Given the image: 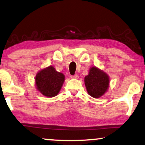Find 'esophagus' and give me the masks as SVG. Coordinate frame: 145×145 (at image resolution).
<instances>
[{
	"label": "esophagus",
	"instance_id": "esophagus-1",
	"mask_svg": "<svg viewBox=\"0 0 145 145\" xmlns=\"http://www.w3.org/2000/svg\"><path fill=\"white\" fill-rule=\"evenodd\" d=\"M71 77H72V78H73V79H77L79 77V75L77 74H75L73 75H71Z\"/></svg>",
	"mask_w": 145,
	"mask_h": 145
}]
</instances>
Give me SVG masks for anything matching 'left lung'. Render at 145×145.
<instances>
[{"instance_id": "left-lung-1", "label": "left lung", "mask_w": 145, "mask_h": 145, "mask_svg": "<svg viewBox=\"0 0 145 145\" xmlns=\"http://www.w3.org/2000/svg\"><path fill=\"white\" fill-rule=\"evenodd\" d=\"M87 91L91 97L99 98L107 91L109 85V78L105 72L93 67L89 75L85 77Z\"/></svg>"}]
</instances>
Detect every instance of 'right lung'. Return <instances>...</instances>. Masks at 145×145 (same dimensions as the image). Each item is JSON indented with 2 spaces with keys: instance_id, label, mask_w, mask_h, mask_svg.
<instances>
[{
  "instance_id": "1",
  "label": "right lung",
  "mask_w": 145,
  "mask_h": 145,
  "mask_svg": "<svg viewBox=\"0 0 145 145\" xmlns=\"http://www.w3.org/2000/svg\"><path fill=\"white\" fill-rule=\"evenodd\" d=\"M64 81V74L56 72L52 66L41 70L35 77L37 88L47 97L58 95Z\"/></svg>"
}]
</instances>
